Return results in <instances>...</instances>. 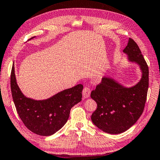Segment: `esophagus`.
<instances>
[{
	"mask_svg": "<svg viewBox=\"0 0 160 160\" xmlns=\"http://www.w3.org/2000/svg\"><path fill=\"white\" fill-rule=\"evenodd\" d=\"M82 93H83V97L84 98V99H87V98L89 97L90 96V93H91L90 88L88 87H84Z\"/></svg>",
	"mask_w": 160,
	"mask_h": 160,
	"instance_id": "34e87169",
	"label": "esophagus"
}]
</instances>
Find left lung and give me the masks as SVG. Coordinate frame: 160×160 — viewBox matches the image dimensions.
Wrapping results in <instances>:
<instances>
[{"label": "left lung", "mask_w": 160, "mask_h": 160, "mask_svg": "<svg viewBox=\"0 0 160 160\" xmlns=\"http://www.w3.org/2000/svg\"><path fill=\"white\" fill-rule=\"evenodd\" d=\"M127 61L139 66L141 78L132 87H125L109 76L91 93L97 108L91 119L96 127L112 134L122 133L134 125L143 112L149 87V69L141 51L129 38L124 50Z\"/></svg>", "instance_id": "1"}]
</instances>
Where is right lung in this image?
<instances>
[{
	"instance_id": "right-lung-1",
	"label": "right lung",
	"mask_w": 160,
	"mask_h": 160,
	"mask_svg": "<svg viewBox=\"0 0 160 160\" xmlns=\"http://www.w3.org/2000/svg\"><path fill=\"white\" fill-rule=\"evenodd\" d=\"M33 38L35 36L31 39ZM11 88L14 104L22 122L30 131L41 136H51L62 128L69 117L71 109L82 98V84L61 91L46 99L36 100L26 97L17 83L14 62Z\"/></svg>"
}]
</instances>
